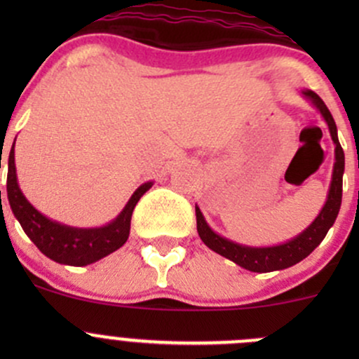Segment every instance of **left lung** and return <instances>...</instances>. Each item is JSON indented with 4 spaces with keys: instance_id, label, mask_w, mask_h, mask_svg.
Segmentation results:
<instances>
[{
    "instance_id": "left-lung-1",
    "label": "left lung",
    "mask_w": 359,
    "mask_h": 359,
    "mask_svg": "<svg viewBox=\"0 0 359 359\" xmlns=\"http://www.w3.org/2000/svg\"><path fill=\"white\" fill-rule=\"evenodd\" d=\"M302 93L321 112V116L327 121L328 130H330L332 140L335 144V165L334 173H332L330 189H328V198L325 206L321 208L320 215L314 219V222L306 231H302L299 236L287 241V243L276 245V247H247V245L234 243V241L213 233L208 224H206L201 210L196 206L198 234H200L203 243L215 253L233 260L234 264L241 266L243 269L252 271V273H271V271H280L295 266L297 262L306 259L323 241L328 229L334 226L337 215H339L340 203H342L344 151L340 147L339 137H337V125L330 111H328V107L325 106V102L320 99L318 93H314L313 90H304Z\"/></svg>"
}]
</instances>
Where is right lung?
Returning <instances> with one entry per match:
<instances>
[{"mask_svg": "<svg viewBox=\"0 0 359 359\" xmlns=\"http://www.w3.org/2000/svg\"><path fill=\"white\" fill-rule=\"evenodd\" d=\"M8 154V177H6V193L13 215L22 226L24 233L31 238L32 243L45 253L48 259L66 266H88L102 257L116 252L126 243L130 234V220L135 205L142 194L151 189L153 182H146L132 194L125 208L112 222L93 229H79V227L64 226L52 219H46L31 205L20 191L17 182L15 154Z\"/></svg>", "mask_w": 359, "mask_h": 359, "instance_id": "1", "label": "right lung"}]
</instances>
